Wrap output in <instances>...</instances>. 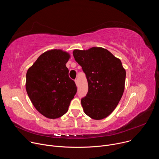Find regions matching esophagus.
Here are the masks:
<instances>
[{
	"instance_id": "1",
	"label": "esophagus",
	"mask_w": 159,
	"mask_h": 159,
	"mask_svg": "<svg viewBox=\"0 0 159 159\" xmlns=\"http://www.w3.org/2000/svg\"><path fill=\"white\" fill-rule=\"evenodd\" d=\"M75 84H76V85L78 87V85H79V83H78V80H77V79H75Z\"/></svg>"
}]
</instances>
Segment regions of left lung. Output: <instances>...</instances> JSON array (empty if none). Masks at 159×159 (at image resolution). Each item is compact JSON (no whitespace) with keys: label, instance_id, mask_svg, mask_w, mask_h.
Masks as SVG:
<instances>
[{"label":"left lung","instance_id":"obj_1","mask_svg":"<svg viewBox=\"0 0 159 159\" xmlns=\"http://www.w3.org/2000/svg\"><path fill=\"white\" fill-rule=\"evenodd\" d=\"M73 55L88 82V93L81 99L84 111L92 119L102 120L115 110L123 96L126 70L119 58L101 47L74 50Z\"/></svg>","mask_w":159,"mask_h":159}]
</instances>
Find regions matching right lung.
Wrapping results in <instances>:
<instances>
[{
    "instance_id": "obj_1",
    "label": "right lung",
    "mask_w": 159,
    "mask_h": 159,
    "mask_svg": "<svg viewBox=\"0 0 159 159\" xmlns=\"http://www.w3.org/2000/svg\"><path fill=\"white\" fill-rule=\"evenodd\" d=\"M70 55L61 50L41 54L26 73V89L36 110L50 119L62 116L77 93L66 66Z\"/></svg>"
}]
</instances>
